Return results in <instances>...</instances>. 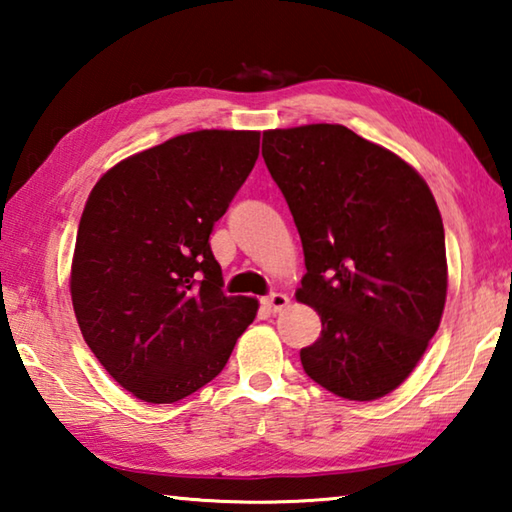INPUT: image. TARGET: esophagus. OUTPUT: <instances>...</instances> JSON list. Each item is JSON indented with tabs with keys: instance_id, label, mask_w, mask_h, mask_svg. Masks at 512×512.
I'll return each mask as SVG.
<instances>
[{
	"instance_id": "esophagus-1",
	"label": "esophagus",
	"mask_w": 512,
	"mask_h": 512,
	"mask_svg": "<svg viewBox=\"0 0 512 512\" xmlns=\"http://www.w3.org/2000/svg\"><path fill=\"white\" fill-rule=\"evenodd\" d=\"M289 302H291V300H289L287 293H271V296H266V298L262 300V305H264L268 311H273V314H277V311L287 309Z\"/></svg>"
}]
</instances>
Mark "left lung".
Segmentation results:
<instances>
[{
	"label": "left lung",
	"mask_w": 512,
	"mask_h": 512,
	"mask_svg": "<svg viewBox=\"0 0 512 512\" xmlns=\"http://www.w3.org/2000/svg\"><path fill=\"white\" fill-rule=\"evenodd\" d=\"M262 155L305 250L296 298L323 323L302 368L345 400H379L411 375L443 318L436 198L400 155L341 124L266 131Z\"/></svg>",
	"instance_id": "1"
}]
</instances>
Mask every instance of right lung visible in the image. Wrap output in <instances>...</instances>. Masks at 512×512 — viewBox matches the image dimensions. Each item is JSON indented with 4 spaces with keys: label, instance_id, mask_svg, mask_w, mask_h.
I'll return each instance as SVG.
<instances>
[{
    "label": "right lung",
    "instance_id": "add662e5",
    "mask_svg": "<svg viewBox=\"0 0 512 512\" xmlns=\"http://www.w3.org/2000/svg\"><path fill=\"white\" fill-rule=\"evenodd\" d=\"M257 131L171 137L103 173L72 259L81 334L108 375L151 404L196 393L228 363L259 302L225 296L214 223L246 183Z\"/></svg>",
    "mask_w": 512,
    "mask_h": 512
}]
</instances>
